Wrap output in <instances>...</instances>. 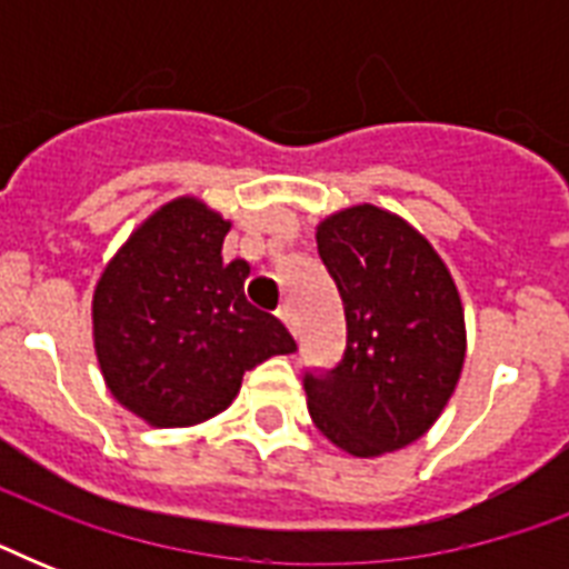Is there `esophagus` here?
Instances as JSON below:
<instances>
[{
	"label": "esophagus",
	"mask_w": 569,
	"mask_h": 569,
	"mask_svg": "<svg viewBox=\"0 0 569 569\" xmlns=\"http://www.w3.org/2000/svg\"><path fill=\"white\" fill-rule=\"evenodd\" d=\"M277 316H280V321H283L286 328H289V333H292V337H298V319H295L292 307H289V303H283V307L277 310Z\"/></svg>",
	"instance_id": "34e87169"
}]
</instances>
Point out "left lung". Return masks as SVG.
<instances>
[{"label": "left lung", "mask_w": 569, "mask_h": 569, "mask_svg": "<svg viewBox=\"0 0 569 569\" xmlns=\"http://www.w3.org/2000/svg\"><path fill=\"white\" fill-rule=\"evenodd\" d=\"M348 325L342 363L307 375L316 428L351 458H380L431 431L467 360L449 266L401 214L357 203L316 227Z\"/></svg>", "instance_id": "1"}]
</instances>
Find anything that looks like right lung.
<instances>
[{
  "label": "right lung",
  "mask_w": 569,
  "mask_h": 569,
  "mask_svg": "<svg viewBox=\"0 0 569 569\" xmlns=\"http://www.w3.org/2000/svg\"><path fill=\"white\" fill-rule=\"evenodd\" d=\"M230 227L200 197H173L129 232L93 286L102 380L153 428L212 419L244 372L295 351L289 330L244 298L248 262L221 257Z\"/></svg>",
  "instance_id": "add662e5"
}]
</instances>
